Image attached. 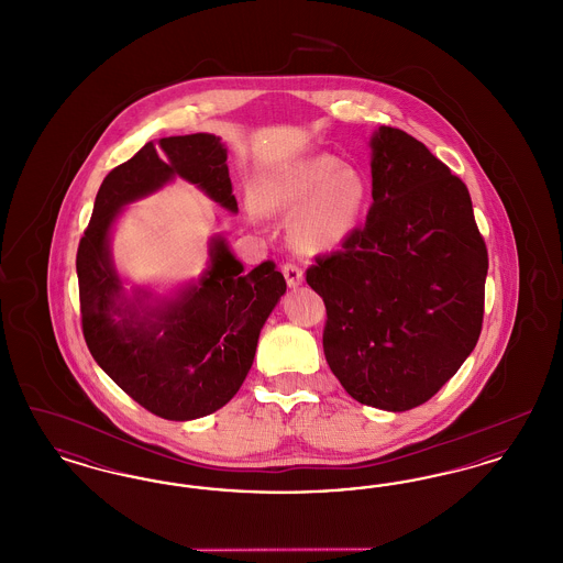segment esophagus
Segmentation results:
<instances>
[{
	"instance_id": "34e87169",
	"label": "esophagus",
	"mask_w": 563,
	"mask_h": 563,
	"mask_svg": "<svg viewBox=\"0 0 563 563\" xmlns=\"http://www.w3.org/2000/svg\"><path fill=\"white\" fill-rule=\"evenodd\" d=\"M283 274H285L289 287H299L303 283V272H301L299 266H295V264H285L283 266Z\"/></svg>"
}]
</instances>
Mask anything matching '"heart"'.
<instances>
[{"label":"heart","instance_id":"obj_1","mask_svg":"<svg viewBox=\"0 0 563 563\" xmlns=\"http://www.w3.org/2000/svg\"><path fill=\"white\" fill-rule=\"evenodd\" d=\"M365 200L363 177L329 154L285 162L255 188L262 213H295L289 239L303 253H327L344 244L358 225Z\"/></svg>","mask_w":563,"mask_h":563}]
</instances>
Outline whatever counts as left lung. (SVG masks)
I'll list each match as a JSON object with an SVG mask.
<instances>
[{"mask_svg":"<svg viewBox=\"0 0 563 563\" xmlns=\"http://www.w3.org/2000/svg\"><path fill=\"white\" fill-rule=\"evenodd\" d=\"M365 225L317 257L324 358L352 399L407 411L460 369L483 322L487 249L466 186L399 129L372 136Z\"/></svg>","mask_w":563,"mask_h":563,"instance_id":"8db88e82","label":"left lung"}]
</instances>
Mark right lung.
<instances>
[{"label": "right lung", "mask_w": 563, "mask_h": 563, "mask_svg": "<svg viewBox=\"0 0 563 563\" xmlns=\"http://www.w3.org/2000/svg\"><path fill=\"white\" fill-rule=\"evenodd\" d=\"M228 150L209 133L145 143L103 179L76 257L81 331L99 367L147 411L186 422L230 401L249 374L269 312L287 291L274 262L251 272L223 236L209 242L200 280L168 297L126 291L109 236L126 205L181 177L230 213H239Z\"/></svg>", "instance_id": "add662e5"}]
</instances>
